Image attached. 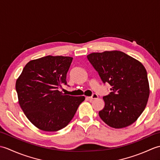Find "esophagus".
<instances>
[{"instance_id": "esophagus-1", "label": "esophagus", "mask_w": 160, "mask_h": 160, "mask_svg": "<svg viewBox=\"0 0 160 160\" xmlns=\"http://www.w3.org/2000/svg\"><path fill=\"white\" fill-rule=\"evenodd\" d=\"M88 98H89V99L90 100H93L97 99V98H98V95H97L96 93H93V94L92 95V96L88 97Z\"/></svg>"}]
</instances>
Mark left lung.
<instances>
[{
	"label": "left lung",
	"instance_id": "1",
	"mask_svg": "<svg viewBox=\"0 0 160 160\" xmlns=\"http://www.w3.org/2000/svg\"><path fill=\"white\" fill-rule=\"evenodd\" d=\"M87 59L111 92L99 115L107 125L122 128L138 120L147 106L150 93L147 72L140 62L120 51L92 53Z\"/></svg>",
	"mask_w": 160,
	"mask_h": 160
}]
</instances>
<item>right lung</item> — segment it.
Here are the masks:
<instances>
[{
	"label": "right lung",
	"mask_w": 160,
	"mask_h": 160,
	"mask_svg": "<svg viewBox=\"0 0 160 160\" xmlns=\"http://www.w3.org/2000/svg\"><path fill=\"white\" fill-rule=\"evenodd\" d=\"M73 58L47 56L26 64L16 82L18 102L26 117L44 131H57L72 120L84 96L59 91L67 85V73Z\"/></svg>",
	"instance_id": "1"
}]
</instances>
